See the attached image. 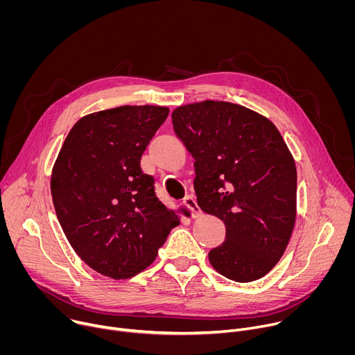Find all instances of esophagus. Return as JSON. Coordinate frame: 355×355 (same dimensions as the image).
<instances>
[{"label":"esophagus","instance_id":"obj_1","mask_svg":"<svg viewBox=\"0 0 355 355\" xmlns=\"http://www.w3.org/2000/svg\"><path fill=\"white\" fill-rule=\"evenodd\" d=\"M182 204L187 207V209H188V211H191L192 218H198V216H200V209H199V207H198V204H196V200H195V198H193L192 195L185 196V199H184Z\"/></svg>","mask_w":355,"mask_h":355}]
</instances>
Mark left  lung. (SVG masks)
<instances>
[{"mask_svg":"<svg viewBox=\"0 0 355 355\" xmlns=\"http://www.w3.org/2000/svg\"><path fill=\"white\" fill-rule=\"evenodd\" d=\"M171 119L195 159L199 208L226 226L209 263L236 282L264 277L281 260L296 218V167L281 133L266 116L225 101L178 107Z\"/></svg>","mask_w":355,"mask_h":355,"instance_id":"8db88e82","label":"left lung"}]
</instances>
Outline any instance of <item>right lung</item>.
Segmentation results:
<instances>
[{"instance_id":"add662e5","label":"right lung","mask_w":355,"mask_h":355,"mask_svg":"<svg viewBox=\"0 0 355 355\" xmlns=\"http://www.w3.org/2000/svg\"><path fill=\"white\" fill-rule=\"evenodd\" d=\"M170 110L118 107L81 118L67 135L53 166L50 189L60 226L92 270L130 278L157 257L180 225L143 174L140 159Z\"/></svg>"}]
</instances>
